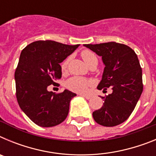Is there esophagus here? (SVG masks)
Returning a JSON list of instances; mask_svg holds the SVG:
<instances>
[{
    "label": "esophagus",
    "instance_id": "1",
    "mask_svg": "<svg viewBox=\"0 0 156 156\" xmlns=\"http://www.w3.org/2000/svg\"><path fill=\"white\" fill-rule=\"evenodd\" d=\"M81 96H83V98H87V100H89V99H90L92 98L91 95H89V94H81Z\"/></svg>",
    "mask_w": 156,
    "mask_h": 156
}]
</instances>
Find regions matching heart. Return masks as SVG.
Masks as SVG:
<instances>
[{
	"instance_id": "1",
	"label": "heart",
	"mask_w": 156,
	"mask_h": 156,
	"mask_svg": "<svg viewBox=\"0 0 156 156\" xmlns=\"http://www.w3.org/2000/svg\"><path fill=\"white\" fill-rule=\"evenodd\" d=\"M81 57L88 66H90L93 63H98L97 57L90 51H83L81 52ZM69 61V58H67L61 64V69L62 72H65L67 69ZM90 86V81L89 80L86 79L84 77L76 76L70 77L69 79L67 80L66 82V87L69 90L73 92H77V93L86 92L89 89Z\"/></svg>"
}]
</instances>
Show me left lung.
Here are the masks:
<instances>
[{"instance_id": "left-lung-1", "label": "left lung", "mask_w": 156, "mask_h": 156, "mask_svg": "<svg viewBox=\"0 0 156 156\" xmlns=\"http://www.w3.org/2000/svg\"><path fill=\"white\" fill-rule=\"evenodd\" d=\"M101 56L105 67L98 90L111 87L102 107L93 112L95 122L104 126L120 124L129 118L143 91L142 70L134 51L115 42L83 44Z\"/></svg>"}]
</instances>
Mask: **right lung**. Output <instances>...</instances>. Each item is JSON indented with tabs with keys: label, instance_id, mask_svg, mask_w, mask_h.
<instances>
[{
	"label": "right lung",
	"instance_id": "right-lung-1",
	"mask_svg": "<svg viewBox=\"0 0 156 156\" xmlns=\"http://www.w3.org/2000/svg\"><path fill=\"white\" fill-rule=\"evenodd\" d=\"M79 46L37 41L22 51L15 72L16 98L24 113L38 126H56L68 115L70 101L76 94L68 90L53 93L48 87L61 79L60 63Z\"/></svg>",
	"mask_w": 156,
	"mask_h": 156
}]
</instances>
